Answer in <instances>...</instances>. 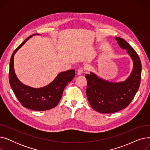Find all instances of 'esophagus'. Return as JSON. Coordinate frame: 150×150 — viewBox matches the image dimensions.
Returning <instances> with one entry per match:
<instances>
[{
  "mask_svg": "<svg viewBox=\"0 0 150 150\" xmlns=\"http://www.w3.org/2000/svg\"><path fill=\"white\" fill-rule=\"evenodd\" d=\"M83 73V69L82 68H80L77 71V75H81Z\"/></svg>",
  "mask_w": 150,
  "mask_h": 150,
  "instance_id": "34e87169",
  "label": "esophagus"
}]
</instances>
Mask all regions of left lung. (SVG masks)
I'll list each match as a JSON object with an SVG mask.
<instances>
[{
    "mask_svg": "<svg viewBox=\"0 0 150 150\" xmlns=\"http://www.w3.org/2000/svg\"><path fill=\"white\" fill-rule=\"evenodd\" d=\"M122 49L127 50L133 62L130 75L125 81L111 82L93 72L86 74V96L91 107L96 111L110 114L127 108L134 97L140 84L142 64L137 53L121 38H115Z\"/></svg>",
    "mask_w": 150,
    "mask_h": 150,
    "instance_id": "obj_1",
    "label": "left lung"
}]
</instances>
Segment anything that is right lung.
Segmentation results:
<instances>
[{
	"instance_id": "add662e5",
	"label": "right lung",
	"mask_w": 150,
	"mask_h": 150,
	"mask_svg": "<svg viewBox=\"0 0 150 150\" xmlns=\"http://www.w3.org/2000/svg\"><path fill=\"white\" fill-rule=\"evenodd\" d=\"M36 35L39 34H34L28 37L13 52L10 62L9 81L16 97L23 107L42 111L57 106L66 86L74 79L75 72L74 69H72L60 72L52 83L40 88H31L21 82L14 72V54L30 38Z\"/></svg>"
}]
</instances>
